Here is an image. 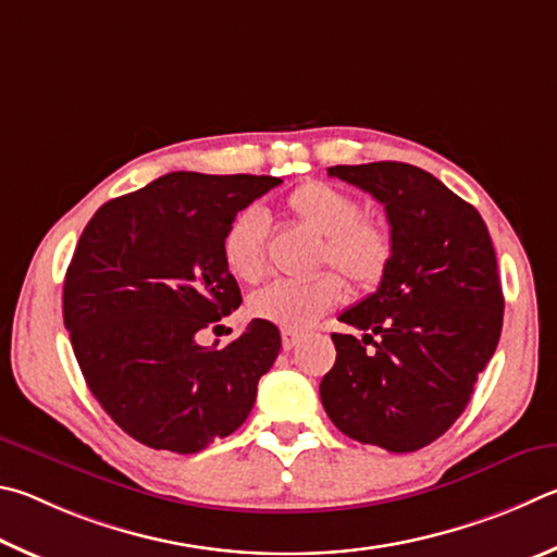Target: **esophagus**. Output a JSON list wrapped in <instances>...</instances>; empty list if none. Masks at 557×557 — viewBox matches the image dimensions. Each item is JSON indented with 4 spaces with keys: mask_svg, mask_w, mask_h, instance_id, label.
<instances>
[{
    "mask_svg": "<svg viewBox=\"0 0 557 557\" xmlns=\"http://www.w3.org/2000/svg\"><path fill=\"white\" fill-rule=\"evenodd\" d=\"M298 343H300L298 333H290V330H284V333H281V345H284L286 352H288V349H294Z\"/></svg>",
    "mask_w": 557,
    "mask_h": 557,
    "instance_id": "1",
    "label": "esophagus"
}]
</instances>
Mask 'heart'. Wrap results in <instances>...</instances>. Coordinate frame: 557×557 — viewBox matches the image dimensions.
Returning <instances> with one entry per match:
<instances>
[{"instance_id":"1","label":"heart","mask_w":557,"mask_h":557,"mask_svg":"<svg viewBox=\"0 0 557 557\" xmlns=\"http://www.w3.org/2000/svg\"><path fill=\"white\" fill-rule=\"evenodd\" d=\"M286 214L320 237L315 267H333L355 290H374L394 261V237L382 222L362 218L352 195L323 181L300 183L288 193ZM222 261L244 284H257L267 273V224L257 208L239 210L222 237ZM345 284L337 273L323 271L308 281H273L249 298L251 318L304 333L339 306Z\"/></svg>"}]
</instances>
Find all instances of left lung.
Masks as SVG:
<instances>
[{
  "instance_id": "left-lung-1",
  "label": "left lung",
  "mask_w": 557,
  "mask_h": 557,
  "mask_svg": "<svg viewBox=\"0 0 557 557\" xmlns=\"http://www.w3.org/2000/svg\"><path fill=\"white\" fill-rule=\"evenodd\" d=\"M327 175L384 205L394 261L374 294L339 315L367 335L333 333L337 359L320 401L357 443L421 450L460 418L499 345L504 294L490 230L418 165H333Z\"/></svg>"
}]
</instances>
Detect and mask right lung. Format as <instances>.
<instances>
[{
  "instance_id": "obj_1",
  "label": "right lung",
  "mask_w": 557,
  "mask_h": 557,
  "mask_svg": "<svg viewBox=\"0 0 557 557\" xmlns=\"http://www.w3.org/2000/svg\"><path fill=\"white\" fill-rule=\"evenodd\" d=\"M278 183L169 173L104 202L83 230L63 320L92 396L141 445L193 455L247 421L278 357V327L251 320L222 349L200 347L195 333L239 308L224 230Z\"/></svg>"
}]
</instances>
